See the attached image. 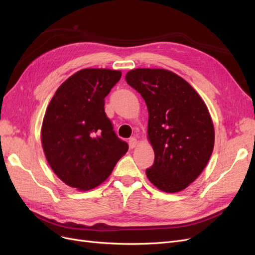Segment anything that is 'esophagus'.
<instances>
[{"mask_svg":"<svg viewBox=\"0 0 255 255\" xmlns=\"http://www.w3.org/2000/svg\"><path fill=\"white\" fill-rule=\"evenodd\" d=\"M136 145H137V140L135 139V137L134 136L133 137H130V139H129V146H130V148H134Z\"/></svg>","mask_w":255,"mask_h":255,"instance_id":"esophagus-1","label":"esophagus"}]
</instances>
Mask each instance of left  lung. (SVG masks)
Wrapping results in <instances>:
<instances>
[{
    "label": "left lung",
    "instance_id": "1",
    "mask_svg": "<svg viewBox=\"0 0 255 255\" xmlns=\"http://www.w3.org/2000/svg\"><path fill=\"white\" fill-rule=\"evenodd\" d=\"M127 83L148 110L147 140L155 161L146 176L159 190L183 191L199 177L213 154L215 128L204 100L185 79L162 68H135Z\"/></svg>",
    "mask_w": 255,
    "mask_h": 255
}]
</instances>
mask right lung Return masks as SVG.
Instances as JSON below:
<instances>
[{"mask_svg":"<svg viewBox=\"0 0 255 255\" xmlns=\"http://www.w3.org/2000/svg\"><path fill=\"white\" fill-rule=\"evenodd\" d=\"M121 77V70H79L47 107L40 130L43 152L55 175L77 190L103 184L128 150L105 112V97Z\"/></svg>","mask_w":255,"mask_h":255,"instance_id":"add662e5","label":"right lung"}]
</instances>
